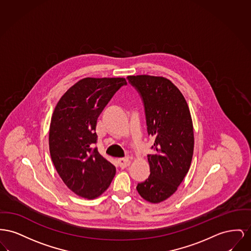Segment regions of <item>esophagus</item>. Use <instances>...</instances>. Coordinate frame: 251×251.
I'll list each match as a JSON object with an SVG mask.
<instances>
[{
  "instance_id": "obj_1",
  "label": "esophagus",
  "mask_w": 251,
  "mask_h": 251,
  "mask_svg": "<svg viewBox=\"0 0 251 251\" xmlns=\"http://www.w3.org/2000/svg\"><path fill=\"white\" fill-rule=\"evenodd\" d=\"M130 163H131V161L128 158H119L118 159V164L122 169L129 166Z\"/></svg>"
}]
</instances>
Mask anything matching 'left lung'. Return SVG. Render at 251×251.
Listing matches in <instances>:
<instances>
[{"mask_svg":"<svg viewBox=\"0 0 251 251\" xmlns=\"http://www.w3.org/2000/svg\"><path fill=\"white\" fill-rule=\"evenodd\" d=\"M145 106L148 135L155 140L154 153L147 155L150 176L137 185L142 198L159 203L177 190L190 169L194 154V126L180 91L162 76L129 75Z\"/></svg>","mask_w":251,"mask_h":251,"instance_id":"left-lung-1","label":"left lung"}]
</instances>
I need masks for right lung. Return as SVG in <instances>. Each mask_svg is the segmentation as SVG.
Masks as SVG:
<instances>
[{"instance_id": "right-lung-1", "label": "right lung", "mask_w": 251, "mask_h": 251, "mask_svg": "<svg viewBox=\"0 0 251 251\" xmlns=\"http://www.w3.org/2000/svg\"><path fill=\"white\" fill-rule=\"evenodd\" d=\"M124 85L123 77H86L72 86L54 107L49 129L51 158L63 182L81 198H98L115 176V166L93 146L100 113Z\"/></svg>"}]
</instances>
